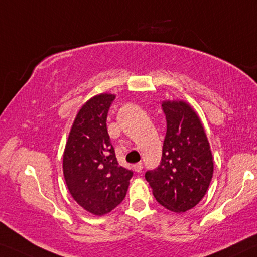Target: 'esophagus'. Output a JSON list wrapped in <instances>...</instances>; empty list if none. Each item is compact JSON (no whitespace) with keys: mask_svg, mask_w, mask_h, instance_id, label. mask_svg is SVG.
<instances>
[{"mask_svg":"<svg viewBox=\"0 0 257 257\" xmlns=\"http://www.w3.org/2000/svg\"><path fill=\"white\" fill-rule=\"evenodd\" d=\"M133 167H134V170H135L136 172H139V173H140V172H142V170H143V163H141V162L137 163Z\"/></svg>","mask_w":257,"mask_h":257,"instance_id":"1","label":"esophagus"}]
</instances>
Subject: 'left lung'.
I'll return each mask as SVG.
<instances>
[{
    "instance_id": "left-lung-1",
    "label": "left lung",
    "mask_w": 257,
    "mask_h": 257,
    "mask_svg": "<svg viewBox=\"0 0 257 257\" xmlns=\"http://www.w3.org/2000/svg\"><path fill=\"white\" fill-rule=\"evenodd\" d=\"M166 135L158 167L145 179L157 202L174 212L198 204L213 174L212 155L200 117L183 101H164Z\"/></svg>"
}]
</instances>
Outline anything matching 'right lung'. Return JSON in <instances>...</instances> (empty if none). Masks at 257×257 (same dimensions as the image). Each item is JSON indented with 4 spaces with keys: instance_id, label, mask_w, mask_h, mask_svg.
<instances>
[{
    "instance_id": "add662e5",
    "label": "right lung",
    "mask_w": 257,
    "mask_h": 257,
    "mask_svg": "<svg viewBox=\"0 0 257 257\" xmlns=\"http://www.w3.org/2000/svg\"><path fill=\"white\" fill-rule=\"evenodd\" d=\"M115 95L102 93L84 105L72 124L63 155V174L74 200L102 216L124 200L133 171L118 165L107 132Z\"/></svg>"
}]
</instances>
